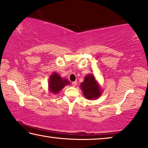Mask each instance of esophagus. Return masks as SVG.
Instances as JSON below:
<instances>
[{
  "label": "esophagus",
  "instance_id": "obj_1",
  "mask_svg": "<svg viewBox=\"0 0 148 148\" xmlns=\"http://www.w3.org/2000/svg\"><path fill=\"white\" fill-rule=\"evenodd\" d=\"M76 84H77V82L75 81V82H73L72 83V86H73V87H75V86H76Z\"/></svg>",
  "mask_w": 148,
  "mask_h": 148
}]
</instances>
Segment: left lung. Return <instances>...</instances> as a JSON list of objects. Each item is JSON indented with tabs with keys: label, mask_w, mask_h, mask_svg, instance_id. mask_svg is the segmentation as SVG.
I'll return each instance as SVG.
<instances>
[{
	"label": "left lung",
	"mask_w": 148,
	"mask_h": 148,
	"mask_svg": "<svg viewBox=\"0 0 148 148\" xmlns=\"http://www.w3.org/2000/svg\"><path fill=\"white\" fill-rule=\"evenodd\" d=\"M80 86L84 97L89 100L97 99L101 95L100 86L92 74H89L86 76L84 81L81 83Z\"/></svg>",
	"instance_id": "obj_1"
}]
</instances>
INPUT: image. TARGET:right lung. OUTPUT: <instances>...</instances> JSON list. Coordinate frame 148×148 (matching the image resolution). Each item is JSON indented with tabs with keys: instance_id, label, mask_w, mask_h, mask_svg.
<instances>
[{
	"instance_id": "obj_1",
	"label": "right lung",
	"mask_w": 148,
	"mask_h": 148,
	"mask_svg": "<svg viewBox=\"0 0 148 148\" xmlns=\"http://www.w3.org/2000/svg\"><path fill=\"white\" fill-rule=\"evenodd\" d=\"M70 84V82L67 79L61 78L57 72H53L49 77V91L54 94H57L64 86Z\"/></svg>"
}]
</instances>
